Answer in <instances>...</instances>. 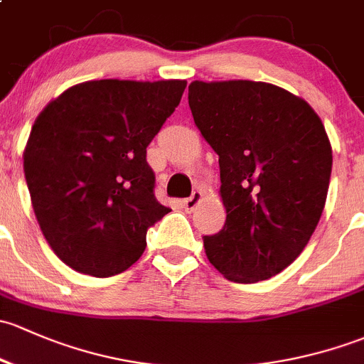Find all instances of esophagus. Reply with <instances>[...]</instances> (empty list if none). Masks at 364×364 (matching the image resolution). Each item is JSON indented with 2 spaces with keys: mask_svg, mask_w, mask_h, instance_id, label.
Segmentation results:
<instances>
[{
  "mask_svg": "<svg viewBox=\"0 0 364 364\" xmlns=\"http://www.w3.org/2000/svg\"><path fill=\"white\" fill-rule=\"evenodd\" d=\"M203 200V193L201 191H193V194H191V198H186V200H182V207L186 212H193L194 208L200 205V201Z\"/></svg>",
  "mask_w": 364,
  "mask_h": 364,
  "instance_id": "1",
  "label": "esophagus"
}]
</instances>
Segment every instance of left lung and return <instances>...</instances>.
Instances as JSON below:
<instances>
[{"label": "left lung", "mask_w": 364, "mask_h": 364, "mask_svg": "<svg viewBox=\"0 0 364 364\" xmlns=\"http://www.w3.org/2000/svg\"><path fill=\"white\" fill-rule=\"evenodd\" d=\"M194 124L219 156L226 223L203 238L231 282L286 269L316 231L331 177V144L305 100L266 82L194 80Z\"/></svg>", "instance_id": "1"}]
</instances>
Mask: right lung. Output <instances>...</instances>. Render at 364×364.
<instances>
[{
    "instance_id": "add662e5",
    "label": "right lung",
    "mask_w": 364,
    "mask_h": 364,
    "mask_svg": "<svg viewBox=\"0 0 364 364\" xmlns=\"http://www.w3.org/2000/svg\"><path fill=\"white\" fill-rule=\"evenodd\" d=\"M186 80H89L40 112L24 149L33 210L55 256L112 277L136 263L147 230L170 212L154 196L147 147Z\"/></svg>"
}]
</instances>
